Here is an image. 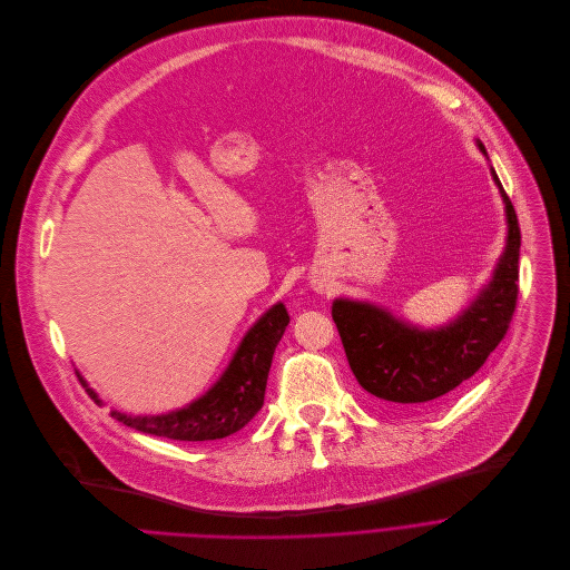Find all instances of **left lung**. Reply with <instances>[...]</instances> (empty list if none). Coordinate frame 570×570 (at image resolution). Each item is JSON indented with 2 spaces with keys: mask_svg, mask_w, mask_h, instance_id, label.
Listing matches in <instances>:
<instances>
[{
  "mask_svg": "<svg viewBox=\"0 0 570 570\" xmlns=\"http://www.w3.org/2000/svg\"><path fill=\"white\" fill-rule=\"evenodd\" d=\"M476 144L485 155V146ZM492 177L505 202L508 245L492 281L459 318L438 330H420L371 303L348 298L332 303V318L348 364L377 404L411 409L451 393L503 341L519 296L521 229L494 168Z\"/></svg>",
  "mask_w": 570,
  "mask_h": 570,
  "instance_id": "obj_1",
  "label": "left lung"
}]
</instances>
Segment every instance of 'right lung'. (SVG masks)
<instances>
[{
    "mask_svg": "<svg viewBox=\"0 0 570 570\" xmlns=\"http://www.w3.org/2000/svg\"><path fill=\"white\" fill-rule=\"evenodd\" d=\"M287 323L289 314L283 303L265 312L245 334L229 368L224 371V375L206 395L190 402L188 406L164 415H126L121 411H111V417L150 435L186 442L217 440L240 431L263 409L272 357ZM78 380L87 395L96 404H102L80 375Z\"/></svg>",
    "mask_w": 570,
    "mask_h": 570,
    "instance_id": "1",
    "label": "right lung"
}]
</instances>
